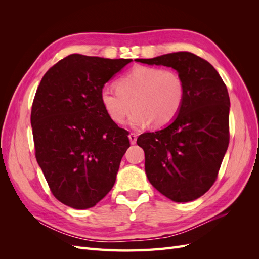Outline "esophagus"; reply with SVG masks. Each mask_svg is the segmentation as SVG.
I'll list each match as a JSON object with an SVG mask.
<instances>
[{"mask_svg":"<svg viewBox=\"0 0 259 259\" xmlns=\"http://www.w3.org/2000/svg\"><path fill=\"white\" fill-rule=\"evenodd\" d=\"M128 138L131 140V144L134 145L136 144V140H137V135L135 134V133H131V134L128 135Z\"/></svg>","mask_w":259,"mask_h":259,"instance_id":"obj_1","label":"esophagus"}]
</instances>
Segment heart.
I'll return each mask as SVG.
<instances>
[{
	"mask_svg": "<svg viewBox=\"0 0 259 259\" xmlns=\"http://www.w3.org/2000/svg\"><path fill=\"white\" fill-rule=\"evenodd\" d=\"M185 94L184 79L174 70L135 66L116 81V89L106 86L100 91V101L116 124H123L133 108L131 124L134 127L150 123L153 127H163L182 110Z\"/></svg>",
	"mask_w": 259,
	"mask_h": 259,
	"instance_id": "obj_1",
	"label": "heart"
}]
</instances>
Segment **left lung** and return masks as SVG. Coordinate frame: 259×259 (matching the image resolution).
<instances>
[{"instance_id":"1","label":"left lung","mask_w":259,"mask_h":259,"mask_svg":"<svg viewBox=\"0 0 259 259\" xmlns=\"http://www.w3.org/2000/svg\"><path fill=\"white\" fill-rule=\"evenodd\" d=\"M138 61L171 67L184 79L185 100L176 119L161 131L144 133L137 144L155 189L171 201H193L216 182L229 145L227 86L208 61L190 52Z\"/></svg>"}]
</instances>
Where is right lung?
<instances>
[{"label": "right lung", "mask_w": 259, "mask_h": 259, "mask_svg": "<svg viewBox=\"0 0 259 259\" xmlns=\"http://www.w3.org/2000/svg\"><path fill=\"white\" fill-rule=\"evenodd\" d=\"M132 59L71 54L48 70L31 109L35 158L53 195L76 209L95 206L112 189L128 132L100 101L104 85Z\"/></svg>", "instance_id": "1"}]
</instances>
